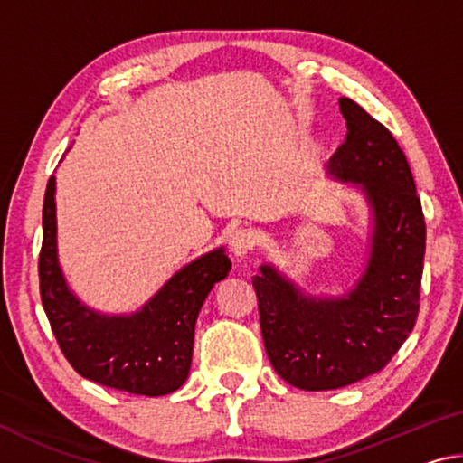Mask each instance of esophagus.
I'll return each mask as SVG.
<instances>
[{
  "label": "esophagus",
  "mask_w": 463,
  "mask_h": 463,
  "mask_svg": "<svg viewBox=\"0 0 463 463\" xmlns=\"http://www.w3.org/2000/svg\"><path fill=\"white\" fill-rule=\"evenodd\" d=\"M255 247H257V237L253 231L237 229L231 234V250L239 257V260L247 257Z\"/></svg>",
  "instance_id": "34e87169"
}]
</instances>
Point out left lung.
Here are the masks:
<instances>
[{
    "label": "left lung",
    "instance_id": "obj_1",
    "mask_svg": "<svg viewBox=\"0 0 463 463\" xmlns=\"http://www.w3.org/2000/svg\"><path fill=\"white\" fill-rule=\"evenodd\" d=\"M345 143L331 174L362 185L373 210L372 253L362 279L345 298H307L271 265L253 278L265 351L288 383L320 392L378 373L417 323L425 260V216L409 161L390 130L355 104L339 99Z\"/></svg>",
    "mask_w": 463,
    "mask_h": 463
}]
</instances>
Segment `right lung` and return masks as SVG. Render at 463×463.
<instances>
[{"mask_svg": "<svg viewBox=\"0 0 463 463\" xmlns=\"http://www.w3.org/2000/svg\"><path fill=\"white\" fill-rule=\"evenodd\" d=\"M229 271L231 260L216 249L177 271L137 315H98L77 300L59 269L54 175L46 184L41 300L62 355L83 378L140 396L175 392L190 373L198 312Z\"/></svg>", "mask_w": 463, "mask_h": 463, "instance_id": "right-lung-1", "label": "right lung"}]
</instances>
